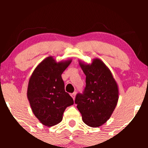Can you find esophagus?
Instances as JSON below:
<instances>
[{"instance_id":"obj_1","label":"esophagus","mask_w":148,"mask_h":148,"mask_svg":"<svg viewBox=\"0 0 148 148\" xmlns=\"http://www.w3.org/2000/svg\"><path fill=\"white\" fill-rule=\"evenodd\" d=\"M71 97H72L73 98V99H74V100L75 99V97H76V92H75L71 94Z\"/></svg>"}]
</instances>
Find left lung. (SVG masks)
<instances>
[{
	"label": "left lung",
	"mask_w": 148,
	"mask_h": 148,
	"mask_svg": "<svg viewBox=\"0 0 148 148\" xmlns=\"http://www.w3.org/2000/svg\"><path fill=\"white\" fill-rule=\"evenodd\" d=\"M79 65L86 76L84 94H78L75 103L83 121L92 127H98L111 118L118 101L117 82L109 68L99 58L90 64L79 60Z\"/></svg>",
	"instance_id": "left-lung-1"
}]
</instances>
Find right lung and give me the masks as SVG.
<instances>
[{
	"mask_svg": "<svg viewBox=\"0 0 148 148\" xmlns=\"http://www.w3.org/2000/svg\"><path fill=\"white\" fill-rule=\"evenodd\" d=\"M71 62V59L57 62L53 56H49L30 76L27 97L34 115L45 126L60 123L66 108L74 104V100L64 90L61 76Z\"/></svg>",
	"mask_w": 148,
	"mask_h": 148,
	"instance_id": "1",
	"label": "right lung"
}]
</instances>
